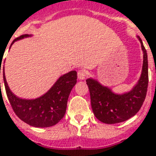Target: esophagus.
<instances>
[{
	"instance_id": "1",
	"label": "esophagus",
	"mask_w": 156,
	"mask_h": 156,
	"mask_svg": "<svg viewBox=\"0 0 156 156\" xmlns=\"http://www.w3.org/2000/svg\"><path fill=\"white\" fill-rule=\"evenodd\" d=\"M87 76V73L85 70H79L78 72V78L79 80H83Z\"/></svg>"
}]
</instances>
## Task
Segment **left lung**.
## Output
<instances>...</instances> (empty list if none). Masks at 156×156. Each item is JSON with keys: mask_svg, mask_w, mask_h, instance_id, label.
<instances>
[{"mask_svg": "<svg viewBox=\"0 0 156 156\" xmlns=\"http://www.w3.org/2000/svg\"><path fill=\"white\" fill-rule=\"evenodd\" d=\"M138 38L144 53L142 73L138 83L130 91L119 94L102 85L96 79L89 78L86 80L94 114L104 123H119L131 118L140 110L146 97L149 83L148 56L142 40Z\"/></svg>", "mask_w": 156, "mask_h": 156, "instance_id": "obj_1", "label": "left lung"}]
</instances>
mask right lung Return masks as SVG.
Instances as JSON below:
<instances>
[{
  "label": "right lung",
  "instance_id": "obj_1",
  "mask_svg": "<svg viewBox=\"0 0 156 156\" xmlns=\"http://www.w3.org/2000/svg\"><path fill=\"white\" fill-rule=\"evenodd\" d=\"M30 36L29 34L21 35L15 39L12 44L17 40ZM1 62H2V59ZM1 65L2 62L0 63V73ZM3 79L6 95L16 115L32 127H48L58 123L65 115L71 90L77 83V72L71 71L61 76L46 93L33 100L21 99L10 90L5 77L4 67Z\"/></svg>",
  "mask_w": 156,
  "mask_h": 156
}]
</instances>
